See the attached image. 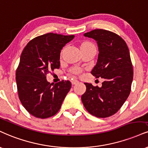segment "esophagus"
<instances>
[{"mask_svg":"<svg viewBox=\"0 0 148 148\" xmlns=\"http://www.w3.org/2000/svg\"><path fill=\"white\" fill-rule=\"evenodd\" d=\"M71 82H72V85H75V84H76V83H79L78 80H76L75 79H72V81H71Z\"/></svg>","mask_w":148,"mask_h":148,"instance_id":"1","label":"esophagus"}]
</instances>
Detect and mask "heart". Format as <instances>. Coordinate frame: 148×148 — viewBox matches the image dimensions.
<instances>
[{
	"mask_svg": "<svg viewBox=\"0 0 148 148\" xmlns=\"http://www.w3.org/2000/svg\"><path fill=\"white\" fill-rule=\"evenodd\" d=\"M85 44H92V43H91V42H83L82 45H85ZM80 71H81V70H80L79 68H77V67H76V68L73 69L72 72L74 73H79V72H80Z\"/></svg>",
	"mask_w": 148,
	"mask_h": 148,
	"instance_id": "1",
	"label": "heart"
}]
</instances>
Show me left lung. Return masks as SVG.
I'll return each mask as SVG.
<instances>
[{
  "label": "left lung",
  "mask_w": 148,
  "mask_h": 148,
  "mask_svg": "<svg viewBox=\"0 0 148 148\" xmlns=\"http://www.w3.org/2000/svg\"><path fill=\"white\" fill-rule=\"evenodd\" d=\"M84 36L97 42L99 56L91 73L104 81L101 88L85 83L81 100L89 113L106 118L119 111L130 93L133 67L130 51L121 37L108 30L94 29Z\"/></svg>",
  "instance_id": "8db88e82"
}]
</instances>
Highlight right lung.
<instances>
[{"mask_svg": "<svg viewBox=\"0 0 148 148\" xmlns=\"http://www.w3.org/2000/svg\"><path fill=\"white\" fill-rule=\"evenodd\" d=\"M74 35L47 33L32 39L21 54L16 72L18 97L34 116L46 119L58 112L70 90L69 81L50 83L46 75L60 67V54Z\"/></svg>", "mask_w": 148, "mask_h": 148, "instance_id": "right-lung-1", "label": "right lung"}]
</instances>
